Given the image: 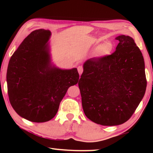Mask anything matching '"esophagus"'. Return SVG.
<instances>
[{"label": "esophagus", "mask_w": 153, "mask_h": 153, "mask_svg": "<svg viewBox=\"0 0 153 153\" xmlns=\"http://www.w3.org/2000/svg\"><path fill=\"white\" fill-rule=\"evenodd\" d=\"M77 70H78V72L79 75H81L82 74L83 71H84V69H83V67L82 66H79L77 67Z\"/></svg>", "instance_id": "34e87169"}]
</instances>
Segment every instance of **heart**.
<instances>
[{
	"mask_svg": "<svg viewBox=\"0 0 153 153\" xmlns=\"http://www.w3.org/2000/svg\"><path fill=\"white\" fill-rule=\"evenodd\" d=\"M113 45L110 42H106L103 43L102 45L100 46L99 52L102 55H107L109 54L111 51H112Z\"/></svg>",
	"mask_w": 153,
	"mask_h": 153,
	"instance_id": "obj_1",
	"label": "heart"
}]
</instances>
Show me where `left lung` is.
<instances>
[{"instance_id":"left-lung-1","label":"left lung","mask_w":153,"mask_h":153,"mask_svg":"<svg viewBox=\"0 0 153 153\" xmlns=\"http://www.w3.org/2000/svg\"><path fill=\"white\" fill-rule=\"evenodd\" d=\"M111 55L85 62L78 82L84 112L102 126H117L131 117L145 94L146 78L141 51L132 38L121 35Z\"/></svg>"}]
</instances>
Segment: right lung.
<instances>
[{"instance_id":"right-lung-1","label":"right lung","mask_w":153,"mask_h":153,"mask_svg":"<svg viewBox=\"0 0 153 153\" xmlns=\"http://www.w3.org/2000/svg\"><path fill=\"white\" fill-rule=\"evenodd\" d=\"M49 30L33 31L10 59L7 91L18 115L32 122H45L57 113L70 86L79 82L76 68L64 70L51 66Z\"/></svg>"}]
</instances>
